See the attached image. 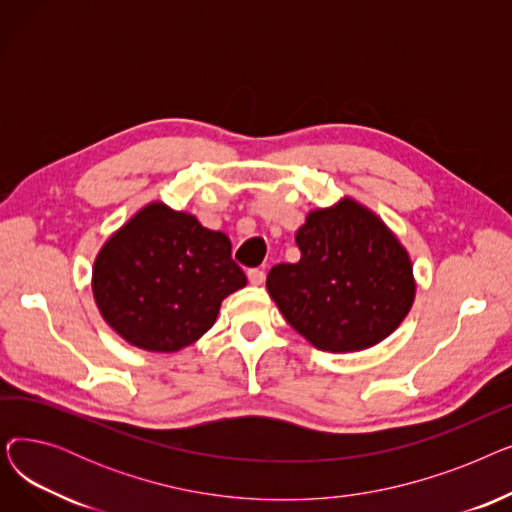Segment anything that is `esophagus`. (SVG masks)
I'll list each match as a JSON object with an SVG mask.
<instances>
[{
	"mask_svg": "<svg viewBox=\"0 0 512 512\" xmlns=\"http://www.w3.org/2000/svg\"><path fill=\"white\" fill-rule=\"evenodd\" d=\"M247 276H249V282L253 286H261L265 282V272L263 270H249Z\"/></svg>",
	"mask_w": 512,
	"mask_h": 512,
	"instance_id": "1",
	"label": "esophagus"
}]
</instances>
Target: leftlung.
<instances>
[{
	"instance_id": "1",
	"label": "left lung",
	"mask_w": 512,
	"mask_h": 512,
	"mask_svg": "<svg viewBox=\"0 0 512 512\" xmlns=\"http://www.w3.org/2000/svg\"><path fill=\"white\" fill-rule=\"evenodd\" d=\"M294 240L301 259L274 265L265 284L288 324L319 351H363L411 311V257L365 205L344 197L309 211Z\"/></svg>"
}]
</instances>
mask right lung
Segmentation results:
<instances>
[{
	"label": "right lung",
	"mask_w": 512,
	"mask_h": 512,
	"mask_svg": "<svg viewBox=\"0 0 512 512\" xmlns=\"http://www.w3.org/2000/svg\"><path fill=\"white\" fill-rule=\"evenodd\" d=\"M91 284L99 313L128 344L176 353L215 324L247 276L224 232L155 201L105 240Z\"/></svg>",
	"instance_id": "right-lung-1"
}]
</instances>
